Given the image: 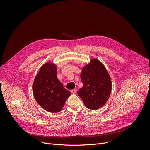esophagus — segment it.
Wrapping results in <instances>:
<instances>
[{
  "label": "esophagus",
  "instance_id": "1",
  "mask_svg": "<svg viewBox=\"0 0 150 150\" xmlns=\"http://www.w3.org/2000/svg\"><path fill=\"white\" fill-rule=\"evenodd\" d=\"M71 91V93L72 94H75L76 93V89H74V90H72Z\"/></svg>",
  "mask_w": 150,
  "mask_h": 150
}]
</instances>
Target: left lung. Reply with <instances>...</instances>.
I'll use <instances>...</instances> for the list:
<instances>
[{"instance_id":"8db88e82","label":"left lung","mask_w":150,"mask_h":150,"mask_svg":"<svg viewBox=\"0 0 150 150\" xmlns=\"http://www.w3.org/2000/svg\"><path fill=\"white\" fill-rule=\"evenodd\" d=\"M83 86L78 91L87 108L97 110L109 98L112 91L111 78L103 64L97 59L90 60L81 73Z\"/></svg>"}]
</instances>
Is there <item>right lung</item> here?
Instances as JSON below:
<instances>
[{
    "label": "right lung",
    "mask_w": 150,
    "mask_h": 150,
    "mask_svg": "<svg viewBox=\"0 0 150 150\" xmlns=\"http://www.w3.org/2000/svg\"><path fill=\"white\" fill-rule=\"evenodd\" d=\"M33 93L37 103L50 113L60 112L71 95L57 79V65L51 62L40 67L33 82Z\"/></svg>",
    "instance_id": "right-lung-1"
}]
</instances>
